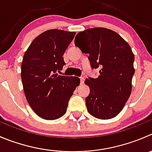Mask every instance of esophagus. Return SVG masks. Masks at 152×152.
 Instances as JSON below:
<instances>
[{"label":"esophagus","mask_w":152,"mask_h":152,"mask_svg":"<svg viewBox=\"0 0 152 152\" xmlns=\"http://www.w3.org/2000/svg\"><path fill=\"white\" fill-rule=\"evenodd\" d=\"M79 79H80V83L81 84H83L84 82H85V78L82 77V76H81V77L79 78Z\"/></svg>","instance_id":"esophagus-1"}]
</instances>
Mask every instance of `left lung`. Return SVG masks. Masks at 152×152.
<instances>
[{
	"label": "left lung",
	"mask_w": 152,
	"mask_h": 152,
	"mask_svg": "<svg viewBox=\"0 0 152 152\" xmlns=\"http://www.w3.org/2000/svg\"><path fill=\"white\" fill-rule=\"evenodd\" d=\"M75 45L89 53L91 68L99 69V76L89 77L90 88L85 98L87 109L97 119L108 120L123 110L132 92L134 74V56L129 44L114 31L91 28L76 35Z\"/></svg>",
	"instance_id": "8db88e82"
}]
</instances>
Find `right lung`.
I'll return each mask as SVG.
<instances>
[{
    "label": "right lung",
    "instance_id": "1",
    "mask_svg": "<svg viewBox=\"0 0 152 152\" xmlns=\"http://www.w3.org/2000/svg\"><path fill=\"white\" fill-rule=\"evenodd\" d=\"M76 32L49 29L36 37L23 55L21 80L28 103L47 120L64 116L69 99L80 83L77 77L57 74L65 65L64 52Z\"/></svg>",
    "mask_w": 152,
    "mask_h": 152
}]
</instances>
